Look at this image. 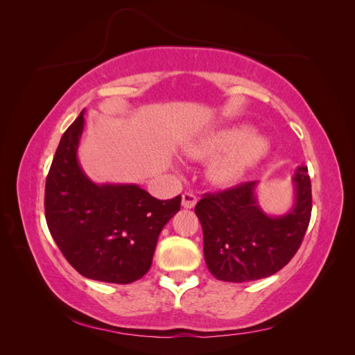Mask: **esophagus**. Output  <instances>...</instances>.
<instances>
[{"label":"esophagus","instance_id":"34e87169","mask_svg":"<svg viewBox=\"0 0 355 355\" xmlns=\"http://www.w3.org/2000/svg\"><path fill=\"white\" fill-rule=\"evenodd\" d=\"M197 204V197L192 192H185L182 196V207L184 209H192Z\"/></svg>","mask_w":355,"mask_h":355}]
</instances>
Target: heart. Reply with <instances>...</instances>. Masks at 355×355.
<instances>
[{
  "label": "heart",
  "instance_id": "b5f03b06",
  "mask_svg": "<svg viewBox=\"0 0 355 355\" xmlns=\"http://www.w3.org/2000/svg\"><path fill=\"white\" fill-rule=\"evenodd\" d=\"M268 149L270 144L265 137L241 124L222 127L200 137L188 148V154L194 158H213L223 153L210 166V178L214 184L228 187L239 182Z\"/></svg>",
  "mask_w": 355,
  "mask_h": 355
}]
</instances>
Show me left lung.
<instances>
[{
  "instance_id": "obj_1",
  "label": "left lung",
  "mask_w": 355,
  "mask_h": 355,
  "mask_svg": "<svg viewBox=\"0 0 355 355\" xmlns=\"http://www.w3.org/2000/svg\"><path fill=\"white\" fill-rule=\"evenodd\" d=\"M292 180L295 202L280 216H270L261 209L254 194L257 180L204 194L197 202L204 259L218 280H261L280 271L295 256L313 210L308 167L299 166Z\"/></svg>"
}]
</instances>
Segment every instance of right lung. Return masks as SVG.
I'll use <instances>...</instances> for the list:
<instances>
[{"label": "right lung", "instance_id": "add662e5", "mask_svg": "<svg viewBox=\"0 0 355 355\" xmlns=\"http://www.w3.org/2000/svg\"><path fill=\"white\" fill-rule=\"evenodd\" d=\"M83 128L84 111L53 158L44 196L47 227L81 275L133 283L151 268L158 235L180 210L182 197L158 200L135 184H94L77 157Z\"/></svg>", "mask_w": 355, "mask_h": 355}]
</instances>
